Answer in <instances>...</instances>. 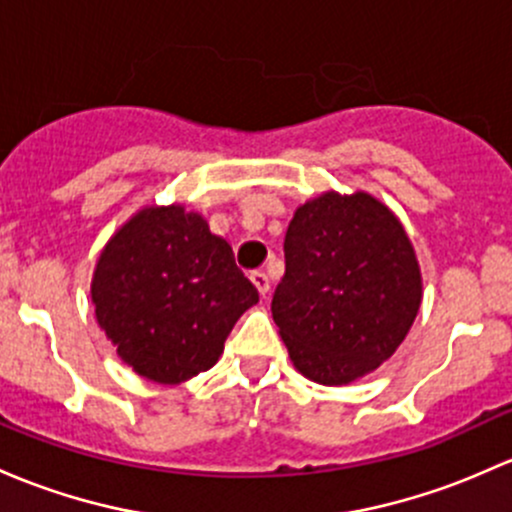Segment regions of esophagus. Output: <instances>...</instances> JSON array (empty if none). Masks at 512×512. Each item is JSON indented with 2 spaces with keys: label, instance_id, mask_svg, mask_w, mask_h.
<instances>
[{
  "label": "esophagus",
  "instance_id": "obj_1",
  "mask_svg": "<svg viewBox=\"0 0 512 512\" xmlns=\"http://www.w3.org/2000/svg\"><path fill=\"white\" fill-rule=\"evenodd\" d=\"M250 279H252V284H255L257 292H260L262 297H267V294H270V277H267L265 272H262V270L250 272Z\"/></svg>",
  "mask_w": 512,
  "mask_h": 512
}]
</instances>
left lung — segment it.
Wrapping results in <instances>:
<instances>
[{"label": "left lung", "instance_id": "1", "mask_svg": "<svg viewBox=\"0 0 512 512\" xmlns=\"http://www.w3.org/2000/svg\"><path fill=\"white\" fill-rule=\"evenodd\" d=\"M422 274L405 228L368 193H324L297 208L284 238L272 319L301 375L346 385L405 341Z\"/></svg>", "mask_w": 512, "mask_h": 512}]
</instances>
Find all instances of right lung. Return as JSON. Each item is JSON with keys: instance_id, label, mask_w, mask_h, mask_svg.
I'll list each match as a JSON object with an SVG mask.
<instances>
[{"instance_id": "right-lung-1", "label": "right lung", "mask_w": 512, "mask_h": 512, "mask_svg": "<svg viewBox=\"0 0 512 512\" xmlns=\"http://www.w3.org/2000/svg\"><path fill=\"white\" fill-rule=\"evenodd\" d=\"M90 292L117 355L164 385L213 368L235 321L260 301L233 247L181 206L144 208L122 225Z\"/></svg>"}]
</instances>
